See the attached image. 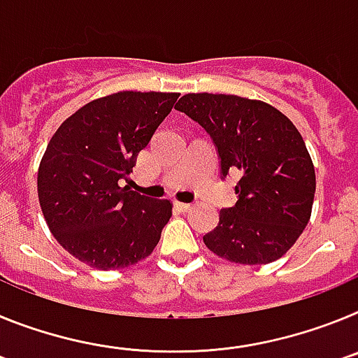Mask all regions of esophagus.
<instances>
[{"label": "esophagus", "mask_w": 358, "mask_h": 358, "mask_svg": "<svg viewBox=\"0 0 358 358\" xmlns=\"http://www.w3.org/2000/svg\"><path fill=\"white\" fill-rule=\"evenodd\" d=\"M176 206L181 211H189L192 210V204L189 202H176Z\"/></svg>", "instance_id": "obj_1"}]
</instances>
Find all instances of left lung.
Here are the masks:
<instances>
[{
    "label": "left lung",
    "instance_id": "8db88e82",
    "mask_svg": "<svg viewBox=\"0 0 358 358\" xmlns=\"http://www.w3.org/2000/svg\"><path fill=\"white\" fill-rule=\"evenodd\" d=\"M211 136L226 177L238 170V201L202 236L224 260L262 265L292 248L312 215L315 170L301 134L276 107L236 94L189 93L176 106Z\"/></svg>",
    "mask_w": 358,
    "mask_h": 358
}]
</instances>
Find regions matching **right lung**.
<instances>
[{
	"mask_svg": "<svg viewBox=\"0 0 358 358\" xmlns=\"http://www.w3.org/2000/svg\"><path fill=\"white\" fill-rule=\"evenodd\" d=\"M179 93L120 91L73 113L52 136L37 172L44 220L62 248L98 271L152 255L172 202L120 186Z\"/></svg>",
	"mask_w": 358,
	"mask_h": 358,
	"instance_id": "obj_1",
	"label": "right lung"
}]
</instances>
